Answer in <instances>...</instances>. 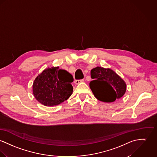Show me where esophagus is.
Listing matches in <instances>:
<instances>
[{
	"label": "esophagus",
	"mask_w": 157,
	"mask_h": 157,
	"mask_svg": "<svg viewBox=\"0 0 157 157\" xmlns=\"http://www.w3.org/2000/svg\"><path fill=\"white\" fill-rule=\"evenodd\" d=\"M84 81V79H78V80H76L75 82L76 84H79L81 82H82Z\"/></svg>",
	"instance_id": "esophagus-1"
}]
</instances>
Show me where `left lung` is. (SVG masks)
I'll return each instance as SVG.
<instances>
[{
	"label": "left lung",
	"instance_id": "left-lung-1",
	"mask_svg": "<svg viewBox=\"0 0 157 157\" xmlns=\"http://www.w3.org/2000/svg\"><path fill=\"white\" fill-rule=\"evenodd\" d=\"M93 79L90 87L97 98L104 102H113L124 96L126 84L121 77L110 69L97 67L91 71Z\"/></svg>",
	"mask_w": 157,
	"mask_h": 157
}]
</instances>
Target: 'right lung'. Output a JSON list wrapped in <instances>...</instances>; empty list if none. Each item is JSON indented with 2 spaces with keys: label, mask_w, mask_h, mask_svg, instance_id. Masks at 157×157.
Returning <instances> with one entry per match:
<instances>
[{
  "label": "right lung",
  "mask_w": 157,
  "mask_h": 157,
  "mask_svg": "<svg viewBox=\"0 0 157 157\" xmlns=\"http://www.w3.org/2000/svg\"><path fill=\"white\" fill-rule=\"evenodd\" d=\"M73 76L59 67L48 68L37 76L33 84L36 100L45 106H56L67 100L73 92Z\"/></svg>",
  "instance_id": "add662e5"
}]
</instances>
